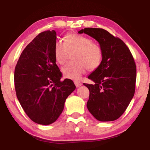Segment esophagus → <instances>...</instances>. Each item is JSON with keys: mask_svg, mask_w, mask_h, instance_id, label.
Instances as JSON below:
<instances>
[{"mask_svg": "<svg viewBox=\"0 0 150 150\" xmlns=\"http://www.w3.org/2000/svg\"><path fill=\"white\" fill-rule=\"evenodd\" d=\"M74 83L75 85V86L77 87V88H79L82 85V83L80 81H74Z\"/></svg>", "mask_w": 150, "mask_h": 150, "instance_id": "obj_1", "label": "esophagus"}]
</instances>
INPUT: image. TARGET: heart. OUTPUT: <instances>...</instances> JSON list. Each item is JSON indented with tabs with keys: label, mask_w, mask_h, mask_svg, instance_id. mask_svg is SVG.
I'll list each match as a JSON object with an SVG mask.
<instances>
[{
	"label": "heart",
	"mask_w": 150,
	"mask_h": 150,
	"mask_svg": "<svg viewBox=\"0 0 150 150\" xmlns=\"http://www.w3.org/2000/svg\"><path fill=\"white\" fill-rule=\"evenodd\" d=\"M73 60L62 68L64 76L68 79H78L86 73L87 69L93 70L100 66L102 60V51L98 44L89 38L71 33L67 35L64 42L57 40L54 54L58 63L63 64L67 59L68 52H74Z\"/></svg>",
	"instance_id": "obj_1"
}]
</instances>
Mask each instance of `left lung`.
<instances>
[{
    "label": "left lung",
    "mask_w": 150,
    "mask_h": 150,
    "mask_svg": "<svg viewBox=\"0 0 150 150\" xmlns=\"http://www.w3.org/2000/svg\"><path fill=\"white\" fill-rule=\"evenodd\" d=\"M97 40L102 51L100 66L88 76L95 84L83 83L89 90L87 107L99 121L118 119L135 93L136 65L122 40L101 28H87L78 32Z\"/></svg>",
    "instance_id": "left-lung-1"
}]
</instances>
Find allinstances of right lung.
Masks as SVG:
<instances>
[{
  "mask_svg": "<svg viewBox=\"0 0 150 150\" xmlns=\"http://www.w3.org/2000/svg\"><path fill=\"white\" fill-rule=\"evenodd\" d=\"M54 30L39 33L20 56L15 69V88L20 104L32 121L48 125L58 119L75 89L72 80L61 81L56 64Z\"/></svg>",
  "mask_w": 150,
  "mask_h": 150,
  "instance_id": "add662e5",
  "label": "right lung"
}]
</instances>
